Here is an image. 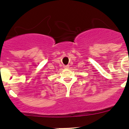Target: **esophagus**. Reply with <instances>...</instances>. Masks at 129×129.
I'll use <instances>...</instances> for the list:
<instances>
[{
    "mask_svg": "<svg viewBox=\"0 0 129 129\" xmlns=\"http://www.w3.org/2000/svg\"><path fill=\"white\" fill-rule=\"evenodd\" d=\"M69 66H68V65H67V66H64V68H66V69H68V68H69Z\"/></svg>",
    "mask_w": 129,
    "mask_h": 129,
    "instance_id": "obj_1",
    "label": "esophagus"
}]
</instances>
